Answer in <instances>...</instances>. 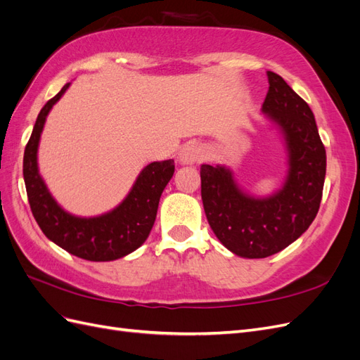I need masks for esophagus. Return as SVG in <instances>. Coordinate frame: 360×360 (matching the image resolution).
<instances>
[{"instance_id":"obj_1","label":"esophagus","mask_w":360,"mask_h":360,"mask_svg":"<svg viewBox=\"0 0 360 360\" xmlns=\"http://www.w3.org/2000/svg\"><path fill=\"white\" fill-rule=\"evenodd\" d=\"M177 159L181 165H192V163L200 162L202 159V148L198 144L189 143L179 151Z\"/></svg>"}]
</instances>
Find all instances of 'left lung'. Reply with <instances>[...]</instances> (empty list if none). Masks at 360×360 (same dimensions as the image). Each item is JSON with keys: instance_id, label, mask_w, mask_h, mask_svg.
I'll use <instances>...</instances> for the list:
<instances>
[{"instance_id": "left-lung-1", "label": "left lung", "mask_w": 360, "mask_h": 360, "mask_svg": "<svg viewBox=\"0 0 360 360\" xmlns=\"http://www.w3.org/2000/svg\"><path fill=\"white\" fill-rule=\"evenodd\" d=\"M261 112L287 151V176L266 197L245 191L231 168L201 165V198L214 236L242 258H266L308 230L319 213L326 177V150L308 103L274 72Z\"/></svg>"}]
</instances>
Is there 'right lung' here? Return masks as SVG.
Returning a JSON list of instances; mask_svg holds the SVG:
<instances>
[{
	"mask_svg": "<svg viewBox=\"0 0 360 360\" xmlns=\"http://www.w3.org/2000/svg\"><path fill=\"white\" fill-rule=\"evenodd\" d=\"M70 82L41 108L24 153V180L32 216L51 242L89 261H114L134 252L153 228L160 195L174 174V160L151 162L138 174L124 200L97 216H76L52 197L39 171V144L48 114Z\"/></svg>",
	"mask_w": 360,
	"mask_h": 360,
	"instance_id": "1",
	"label": "right lung"
}]
</instances>
